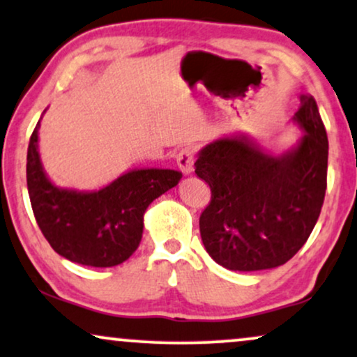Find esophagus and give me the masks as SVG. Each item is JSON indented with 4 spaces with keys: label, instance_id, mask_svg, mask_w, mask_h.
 Here are the masks:
<instances>
[{
    "label": "esophagus",
    "instance_id": "obj_1",
    "mask_svg": "<svg viewBox=\"0 0 357 357\" xmlns=\"http://www.w3.org/2000/svg\"><path fill=\"white\" fill-rule=\"evenodd\" d=\"M177 165L183 174L190 175L192 172L195 170V151L190 147L182 149V151L177 153Z\"/></svg>",
    "mask_w": 357,
    "mask_h": 357
}]
</instances>
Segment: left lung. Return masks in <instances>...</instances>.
Segmentation results:
<instances>
[{"instance_id": "8db88e82", "label": "left lung", "mask_w": 357, "mask_h": 357, "mask_svg": "<svg viewBox=\"0 0 357 357\" xmlns=\"http://www.w3.org/2000/svg\"><path fill=\"white\" fill-rule=\"evenodd\" d=\"M293 121L305 134L281 155L245 137L205 145L195 174L212 190L200 215L206 253L233 271L270 270L300 252L326 193L328 135L313 96H301Z\"/></svg>"}]
</instances>
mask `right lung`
<instances>
[{"instance_id":"obj_1","label":"right lung","mask_w":357,"mask_h":357,"mask_svg":"<svg viewBox=\"0 0 357 357\" xmlns=\"http://www.w3.org/2000/svg\"><path fill=\"white\" fill-rule=\"evenodd\" d=\"M39 122L29 139L26 180L44 238L73 263L94 268L121 265L142 240L147 206L177 185L182 172L134 169L92 192L56 187L39 157Z\"/></svg>"}]
</instances>
